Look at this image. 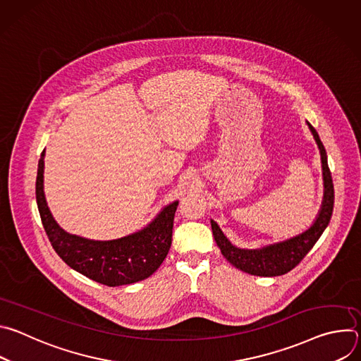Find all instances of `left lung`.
Masks as SVG:
<instances>
[{"mask_svg":"<svg viewBox=\"0 0 361 361\" xmlns=\"http://www.w3.org/2000/svg\"><path fill=\"white\" fill-rule=\"evenodd\" d=\"M310 128L322 156V169H323V183L324 194L320 212L313 221V224L304 230L302 233L286 238L283 241L271 243L262 245L259 248H241L234 245L219 227V224L212 220V230L214 240L221 250V254L231 263L235 269L248 273L251 276L260 277H276L288 273L293 270L302 259L305 254L313 248L323 231L330 223L334 205V185L331 180V173L327 164V152L326 148L316 131V128L305 121Z\"/></svg>","mask_w":361,"mask_h":361,"instance_id":"8db88e82","label":"left lung"}]
</instances>
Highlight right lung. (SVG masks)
Returning a JSON list of instances; mask_svg holds the SVG:
<instances>
[{"label":"right lung","mask_w":361,"mask_h":361,"mask_svg":"<svg viewBox=\"0 0 361 361\" xmlns=\"http://www.w3.org/2000/svg\"><path fill=\"white\" fill-rule=\"evenodd\" d=\"M44 157L38 161L35 198L48 240L63 262L82 276L110 287L149 277L169 254L178 200L167 204L145 227L114 240H91L70 234L51 214L44 194Z\"/></svg>","instance_id":"add662e5"}]
</instances>
